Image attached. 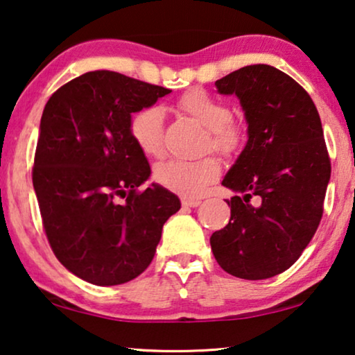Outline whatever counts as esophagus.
<instances>
[{
	"instance_id": "esophagus-1",
	"label": "esophagus",
	"mask_w": 355,
	"mask_h": 355,
	"mask_svg": "<svg viewBox=\"0 0 355 355\" xmlns=\"http://www.w3.org/2000/svg\"><path fill=\"white\" fill-rule=\"evenodd\" d=\"M200 203H202V202H200V200H190V198H184L182 200V207L184 208H197Z\"/></svg>"
}]
</instances>
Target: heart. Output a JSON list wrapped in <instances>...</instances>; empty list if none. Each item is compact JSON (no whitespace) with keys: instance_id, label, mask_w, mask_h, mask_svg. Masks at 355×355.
Listing matches in <instances>:
<instances>
[{"instance_id":"obj_1","label":"heart","mask_w":355,"mask_h":355,"mask_svg":"<svg viewBox=\"0 0 355 355\" xmlns=\"http://www.w3.org/2000/svg\"><path fill=\"white\" fill-rule=\"evenodd\" d=\"M178 107L195 118L208 130L207 146L224 155L240 150L246 141V128L232 118V109L224 101L216 99L202 89L184 92ZM165 110L160 105H147L135 112L130 120V132L136 146L148 157L163 152ZM219 173V163L213 157L198 160L169 158L155 166V181L162 187L186 198H195L203 192Z\"/></svg>"}]
</instances>
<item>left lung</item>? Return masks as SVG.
<instances>
[{
  "mask_svg": "<svg viewBox=\"0 0 355 355\" xmlns=\"http://www.w3.org/2000/svg\"><path fill=\"white\" fill-rule=\"evenodd\" d=\"M235 94L248 142L223 179L235 195L230 219L209 239L218 264L245 280L282 274L314 237L331 165L314 102L301 85L266 64L246 65L216 81Z\"/></svg>",
  "mask_w": 355,
  "mask_h": 355,
  "instance_id": "obj_1",
  "label": "left lung"
}]
</instances>
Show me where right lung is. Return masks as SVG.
I'll list each match as a JSON object with an SVG mask.
<instances>
[{
    "mask_svg": "<svg viewBox=\"0 0 355 355\" xmlns=\"http://www.w3.org/2000/svg\"><path fill=\"white\" fill-rule=\"evenodd\" d=\"M169 92L96 70L60 86L43 110L32 171L43 227L55 258L92 285L141 275L181 208L158 184L139 190L150 165L130 132L131 115Z\"/></svg>",
    "mask_w": 355,
    "mask_h": 355,
    "instance_id": "1",
    "label": "right lung"
}]
</instances>
